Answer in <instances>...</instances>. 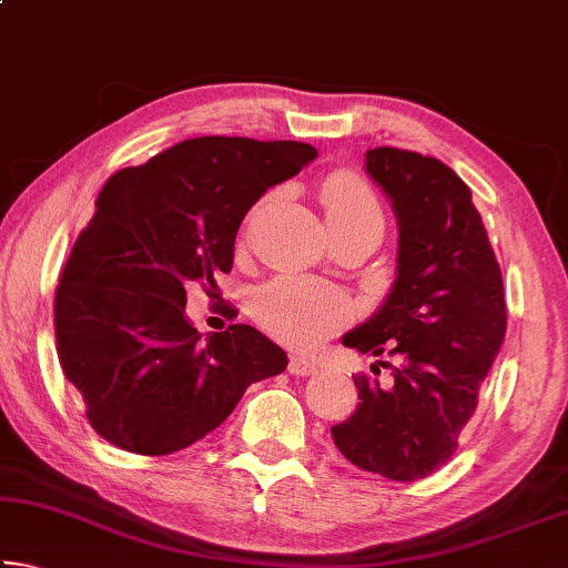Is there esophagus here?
<instances>
[{"instance_id": "esophagus-1", "label": "esophagus", "mask_w": 568, "mask_h": 568, "mask_svg": "<svg viewBox=\"0 0 568 568\" xmlns=\"http://www.w3.org/2000/svg\"><path fill=\"white\" fill-rule=\"evenodd\" d=\"M318 371L315 368V363L311 361V358H305V355H293L291 358V363H287V373H291V376H313V373Z\"/></svg>"}]
</instances>
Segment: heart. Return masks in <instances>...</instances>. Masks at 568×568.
I'll return each instance as SVG.
<instances>
[{"instance_id":"b5f03b06","label":"heart","mask_w":568,"mask_h":568,"mask_svg":"<svg viewBox=\"0 0 568 568\" xmlns=\"http://www.w3.org/2000/svg\"><path fill=\"white\" fill-rule=\"evenodd\" d=\"M321 203L331 230L353 225L383 227V210L368 182L353 172H335L323 182ZM255 318L273 338L293 348H311L353 318V305L338 287L281 275L255 295Z\"/></svg>"}]
</instances>
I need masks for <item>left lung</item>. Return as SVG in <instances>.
Wrapping results in <instances>:
<instances>
[{
  "label": "left lung",
  "mask_w": 568,
  "mask_h": 568,
  "mask_svg": "<svg viewBox=\"0 0 568 568\" xmlns=\"http://www.w3.org/2000/svg\"><path fill=\"white\" fill-rule=\"evenodd\" d=\"M365 170L398 217V275L368 323L343 345L383 355L388 381L355 376L358 408L331 428L353 466L390 480L434 474L456 454L480 383L506 335L501 267L470 190L436 158L365 152ZM371 371L381 376L377 365Z\"/></svg>",
  "instance_id": "8db88e82"
}]
</instances>
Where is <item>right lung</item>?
Returning a JSON list of instances; mask_svg holds the SVG:
<instances>
[{"instance_id": "1", "label": "right lung", "mask_w": 568, "mask_h": 568, "mask_svg": "<svg viewBox=\"0 0 568 568\" xmlns=\"http://www.w3.org/2000/svg\"><path fill=\"white\" fill-rule=\"evenodd\" d=\"M315 155L305 142L210 134L104 182L54 293L62 373L104 440L175 454L215 430L250 383L285 371V351L253 325L200 341L185 285L215 287L247 210Z\"/></svg>"}]
</instances>
